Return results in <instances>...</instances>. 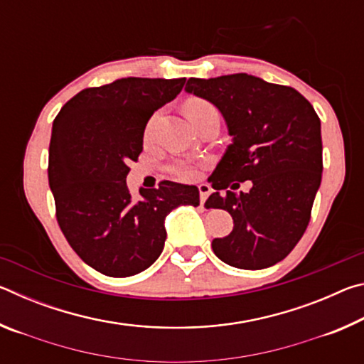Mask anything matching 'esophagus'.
I'll return each instance as SVG.
<instances>
[{"label": "esophagus", "instance_id": "34e87169", "mask_svg": "<svg viewBox=\"0 0 364 364\" xmlns=\"http://www.w3.org/2000/svg\"><path fill=\"white\" fill-rule=\"evenodd\" d=\"M210 193H212V189H210V186H208V184H200V186H199V197H200V205H204V204H205L207 197H208V196H210Z\"/></svg>", "mask_w": 364, "mask_h": 364}]
</instances>
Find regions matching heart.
<instances>
[{
	"label": "heart",
	"instance_id": "b5f03b06",
	"mask_svg": "<svg viewBox=\"0 0 364 364\" xmlns=\"http://www.w3.org/2000/svg\"><path fill=\"white\" fill-rule=\"evenodd\" d=\"M210 107H213V106H212V104H208L207 101L189 100L186 104H184V112H186L189 119L193 120L197 114H200L202 110L210 109ZM157 120H159V115H154L152 119L147 122L146 130H144L146 138H151L154 128H156ZM170 170H171V173H173L176 178H180V180H183V181H193V180H196L197 176H199V170H197L196 165L189 164V162H178Z\"/></svg>",
	"mask_w": 364,
	"mask_h": 364
}]
</instances>
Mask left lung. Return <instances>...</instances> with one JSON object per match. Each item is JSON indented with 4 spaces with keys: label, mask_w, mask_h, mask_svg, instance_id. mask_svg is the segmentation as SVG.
<instances>
[{
    "label": "left lung",
    "mask_w": 364,
    "mask_h": 364,
    "mask_svg": "<svg viewBox=\"0 0 364 364\" xmlns=\"http://www.w3.org/2000/svg\"><path fill=\"white\" fill-rule=\"evenodd\" d=\"M184 90L217 106L232 136L210 176L217 193L205 202L234 221L226 237L213 239L215 255L242 269L273 267L310 223L323 173L319 117L297 90L247 73L189 78ZM247 179L249 193L229 191Z\"/></svg>",
    "instance_id": "8db88e82"
}]
</instances>
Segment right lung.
Returning a JSON list of instances; mask_svg holds the SVG:
<instances>
[{
	"label": "right lung",
	"mask_w": 364,
	"mask_h": 364,
	"mask_svg": "<svg viewBox=\"0 0 364 364\" xmlns=\"http://www.w3.org/2000/svg\"><path fill=\"white\" fill-rule=\"evenodd\" d=\"M184 82L120 78L80 91L54 119L48 180L58 223L77 255L102 274L127 278L149 268L164 250L165 217L178 205H199V189L188 184L160 181L136 199L127 186L147 120Z\"/></svg>",
	"instance_id": "1"
}]
</instances>
